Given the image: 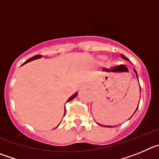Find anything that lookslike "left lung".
<instances>
[{
    "label": "left lung",
    "instance_id": "8db88e82",
    "mask_svg": "<svg viewBox=\"0 0 159 159\" xmlns=\"http://www.w3.org/2000/svg\"><path fill=\"white\" fill-rule=\"evenodd\" d=\"M121 58H123V59H124V60H127V61H129V59H128V58H127V57L126 56H124V55H121ZM133 71H134V72L135 73V74H136V77H137V80H138V81H139V78H138V74H137V72H136V70H135V69H133ZM139 88H140V85H139ZM140 93H141V88H140ZM138 107H139V104H138V106H137V108H136V109H135V111H136V110H137V108H138ZM135 112H134V113H133V115H134V114H135ZM132 115V116H133ZM131 116L130 117L129 119H131ZM129 119H128V120H129ZM97 124H98V125H101V126H103V127H108V128H111V127H112V126H108V125H102V124H98V123H97ZM113 127H116V126H113Z\"/></svg>",
    "mask_w": 159,
    "mask_h": 159
}]
</instances>
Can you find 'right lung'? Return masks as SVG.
Wrapping results in <instances>:
<instances>
[{
	"label": "right lung",
	"mask_w": 159,
	"mask_h": 159,
	"mask_svg": "<svg viewBox=\"0 0 159 159\" xmlns=\"http://www.w3.org/2000/svg\"><path fill=\"white\" fill-rule=\"evenodd\" d=\"M42 57H43L42 55H35V56L31 57V58H30L29 59H28V60H27L26 62H24V64H26V63H28V62H31V61H33V60H36V59H39V58H42ZM24 64H23V65H24ZM78 93H74V94H73V95L71 96L70 97H69V99L67 100V101H66V102H68V101H71V100L74 99V98H75V97H76L77 96H78ZM64 116H65V112H64ZM58 126H59V124H58V125L57 126V127H58Z\"/></svg>",
	"instance_id": "obj_1"
}]
</instances>
